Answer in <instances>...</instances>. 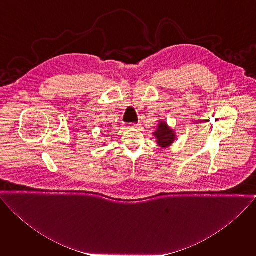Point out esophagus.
Here are the masks:
<instances>
[{
	"label": "esophagus",
	"mask_w": 256,
	"mask_h": 256,
	"mask_svg": "<svg viewBox=\"0 0 256 256\" xmlns=\"http://www.w3.org/2000/svg\"><path fill=\"white\" fill-rule=\"evenodd\" d=\"M132 128H136H136H140V124H134V126H132Z\"/></svg>",
	"instance_id": "obj_1"
}]
</instances>
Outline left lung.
<instances>
[{
  "label": "left lung",
  "instance_id": "obj_1",
  "mask_svg": "<svg viewBox=\"0 0 256 256\" xmlns=\"http://www.w3.org/2000/svg\"><path fill=\"white\" fill-rule=\"evenodd\" d=\"M155 140L159 147L165 149L170 147V145L176 140V132L168 126V124L164 120H161L158 124V128L155 132H153Z\"/></svg>",
  "mask_w": 256,
  "mask_h": 256
}]
</instances>
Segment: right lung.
Listing matches in <instances>:
<instances>
[{"instance_id": "add662e5", "label": "right lung", "mask_w": 256, "mask_h": 256, "mask_svg": "<svg viewBox=\"0 0 256 256\" xmlns=\"http://www.w3.org/2000/svg\"><path fill=\"white\" fill-rule=\"evenodd\" d=\"M103 145H105V144H103Z\"/></svg>"}]
</instances>
